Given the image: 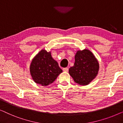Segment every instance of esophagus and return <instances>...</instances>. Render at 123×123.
I'll use <instances>...</instances> for the list:
<instances>
[{"instance_id":"1","label":"esophagus","mask_w":123,"mask_h":123,"mask_svg":"<svg viewBox=\"0 0 123 123\" xmlns=\"http://www.w3.org/2000/svg\"><path fill=\"white\" fill-rule=\"evenodd\" d=\"M63 70L64 72H68V70H69V68H63Z\"/></svg>"}]
</instances>
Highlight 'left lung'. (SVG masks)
<instances>
[{"mask_svg":"<svg viewBox=\"0 0 123 123\" xmlns=\"http://www.w3.org/2000/svg\"><path fill=\"white\" fill-rule=\"evenodd\" d=\"M98 61L90 50H79L75 55V63L69 69V73L75 83L87 85L98 74Z\"/></svg>","mask_w":123,"mask_h":123,"instance_id":"obj_1","label":"left lung"}]
</instances>
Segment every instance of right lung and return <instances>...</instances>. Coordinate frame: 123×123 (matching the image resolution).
Wrapping results in <instances>:
<instances>
[{
	"label": "right lung",
	"mask_w": 123,
	"mask_h": 123,
	"mask_svg": "<svg viewBox=\"0 0 123 123\" xmlns=\"http://www.w3.org/2000/svg\"><path fill=\"white\" fill-rule=\"evenodd\" d=\"M30 73L36 83L46 86L53 83L63 72L58 63L52 58L50 52L40 51L32 60Z\"/></svg>",
	"instance_id": "1"
}]
</instances>
